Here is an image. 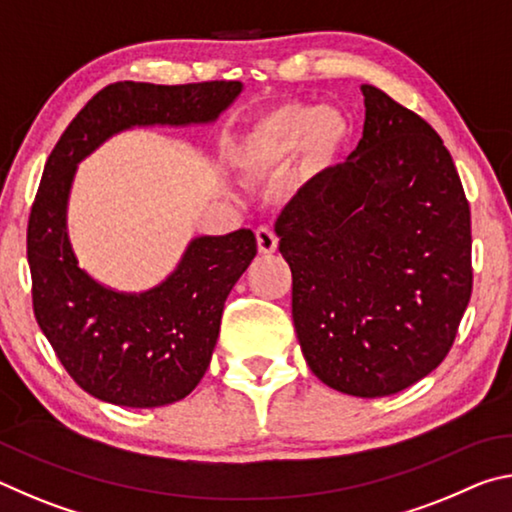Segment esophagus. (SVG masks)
Listing matches in <instances>:
<instances>
[{"mask_svg":"<svg viewBox=\"0 0 512 512\" xmlns=\"http://www.w3.org/2000/svg\"><path fill=\"white\" fill-rule=\"evenodd\" d=\"M255 239H257L259 255H273L277 250V237L271 228H257Z\"/></svg>","mask_w":512,"mask_h":512,"instance_id":"esophagus-1","label":"esophagus"}]
</instances>
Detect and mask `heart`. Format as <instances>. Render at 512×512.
Masks as SVG:
<instances>
[{"instance_id": "heart-1", "label": "heart", "mask_w": 512, "mask_h": 512, "mask_svg": "<svg viewBox=\"0 0 512 512\" xmlns=\"http://www.w3.org/2000/svg\"><path fill=\"white\" fill-rule=\"evenodd\" d=\"M348 137V121L325 106L284 103L259 115L232 146V160L250 176L275 171L302 146L316 160L332 155Z\"/></svg>"}]
</instances>
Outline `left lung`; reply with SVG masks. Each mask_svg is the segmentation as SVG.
<instances>
[{"label": "left lung", "mask_w": 512, "mask_h": 512, "mask_svg": "<svg viewBox=\"0 0 512 512\" xmlns=\"http://www.w3.org/2000/svg\"><path fill=\"white\" fill-rule=\"evenodd\" d=\"M357 151L275 223L314 375L354 397L400 393L447 357L472 296L470 205L440 135L375 85Z\"/></svg>", "instance_id": "left-lung-1"}]
</instances>
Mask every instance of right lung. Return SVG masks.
I'll use <instances>...</instances> for the list:
<instances>
[{
  "label": "right lung",
  "instance_id": "1",
  "mask_svg": "<svg viewBox=\"0 0 512 512\" xmlns=\"http://www.w3.org/2000/svg\"><path fill=\"white\" fill-rule=\"evenodd\" d=\"M241 90L239 81L112 83L85 103L49 155L27 230L33 311L69 377L97 400L155 409L194 391L210 366L225 298L257 255V239L246 228L196 237L158 287L110 289L79 266L67 235L76 167L135 126L212 124Z\"/></svg>",
  "mask_w": 512,
  "mask_h": 512
}]
</instances>
